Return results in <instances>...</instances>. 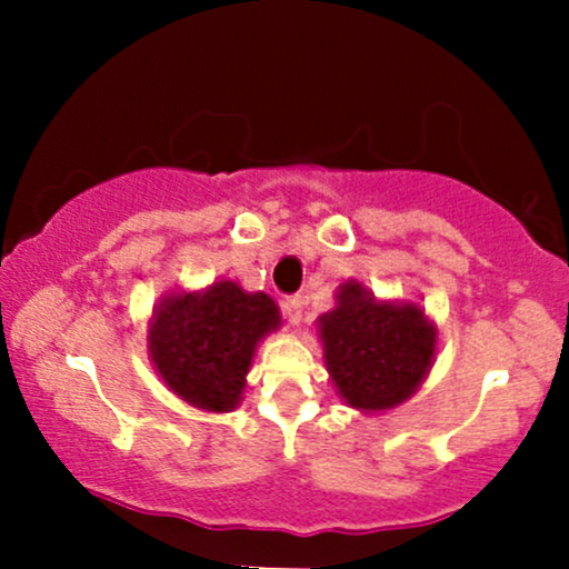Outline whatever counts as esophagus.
<instances>
[{"instance_id": "obj_1", "label": "esophagus", "mask_w": 569, "mask_h": 569, "mask_svg": "<svg viewBox=\"0 0 569 569\" xmlns=\"http://www.w3.org/2000/svg\"><path fill=\"white\" fill-rule=\"evenodd\" d=\"M302 310H305V297H302V293H293V297H289L283 302V312H286V318H289L291 323L302 321Z\"/></svg>"}]
</instances>
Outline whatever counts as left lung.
<instances>
[{"label": "left lung", "instance_id": "1", "mask_svg": "<svg viewBox=\"0 0 569 569\" xmlns=\"http://www.w3.org/2000/svg\"><path fill=\"white\" fill-rule=\"evenodd\" d=\"M323 358L339 396L356 409L380 411L420 388L436 352V329L415 305H382L350 280L321 318Z\"/></svg>", "mask_w": 569, "mask_h": 569}]
</instances>
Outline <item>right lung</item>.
Masks as SVG:
<instances>
[{"label": "right lung", "instance_id": "right-lung-1", "mask_svg": "<svg viewBox=\"0 0 569 569\" xmlns=\"http://www.w3.org/2000/svg\"><path fill=\"white\" fill-rule=\"evenodd\" d=\"M278 307L262 291L221 280L202 293H173L158 307L149 352L176 396L208 411L238 407L257 342L278 329Z\"/></svg>", "mask_w": 569, "mask_h": 569}]
</instances>
